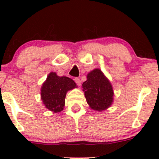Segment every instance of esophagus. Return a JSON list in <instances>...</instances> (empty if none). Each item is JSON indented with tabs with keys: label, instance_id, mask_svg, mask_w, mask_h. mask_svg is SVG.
Masks as SVG:
<instances>
[{
	"label": "esophagus",
	"instance_id": "34e87169",
	"mask_svg": "<svg viewBox=\"0 0 159 159\" xmlns=\"http://www.w3.org/2000/svg\"><path fill=\"white\" fill-rule=\"evenodd\" d=\"M74 80H75V83L77 84L78 86H81V80H80L79 78H75Z\"/></svg>",
	"mask_w": 159,
	"mask_h": 159
}]
</instances>
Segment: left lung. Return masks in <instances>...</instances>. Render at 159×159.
Segmentation results:
<instances>
[{"label": "left lung", "mask_w": 159, "mask_h": 159, "mask_svg": "<svg viewBox=\"0 0 159 159\" xmlns=\"http://www.w3.org/2000/svg\"><path fill=\"white\" fill-rule=\"evenodd\" d=\"M82 87L87 104L93 110L102 111L112 105V85L99 69H95L87 74V81Z\"/></svg>", "instance_id": "1"}]
</instances>
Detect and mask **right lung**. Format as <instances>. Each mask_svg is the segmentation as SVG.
<instances>
[{"label": "right lung", "instance_id": "obj_1", "mask_svg": "<svg viewBox=\"0 0 159 159\" xmlns=\"http://www.w3.org/2000/svg\"><path fill=\"white\" fill-rule=\"evenodd\" d=\"M77 87L71 78L50 72L41 88V98L46 108L54 113L61 112L65 105L67 91Z\"/></svg>", "mask_w": 159, "mask_h": 159}]
</instances>
